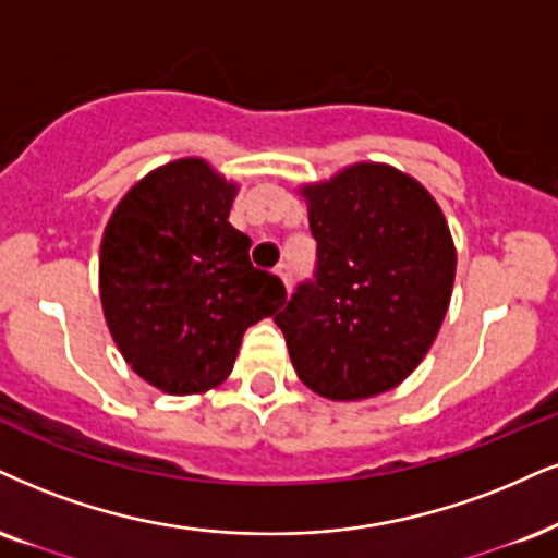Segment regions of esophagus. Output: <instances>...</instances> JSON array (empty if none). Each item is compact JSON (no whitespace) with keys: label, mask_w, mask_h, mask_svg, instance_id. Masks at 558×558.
Listing matches in <instances>:
<instances>
[{"label":"esophagus","mask_w":558,"mask_h":558,"mask_svg":"<svg viewBox=\"0 0 558 558\" xmlns=\"http://www.w3.org/2000/svg\"><path fill=\"white\" fill-rule=\"evenodd\" d=\"M277 277L281 279V284H284L287 290H292V266L290 264L277 266Z\"/></svg>","instance_id":"obj_1"}]
</instances>
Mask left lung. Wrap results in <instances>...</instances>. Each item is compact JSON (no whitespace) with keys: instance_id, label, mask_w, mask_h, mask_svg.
<instances>
[{"instance_id":"left-lung-1","label":"left lung","mask_w":558,"mask_h":558,"mask_svg":"<svg viewBox=\"0 0 558 558\" xmlns=\"http://www.w3.org/2000/svg\"><path fill=\"white\" fill-rule=\"evenodd\" d=\"M315 281L277 318L300 380L328 401H362L401 385L435 343L456 281L450 227L416 178L354 162L302 183Z\"/></svg>"}]
</instances>
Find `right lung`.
I'll use <instances>...</instances> for the list:
<instances>
[{"label":"right lung","mask_w":558,"mask_h":558,"mask_svg":"<svg viewBox=\"0 0 558 558\" xmlns=\"http://www.w3.org/2000/svg\"><path fill=\"white\" fill-rule=\"evenodd\" d=\"M240 185L204 157L149 170L116 204L100 243V302L129 367L170 396H196L232 373L253 323L287 302L253 268L251 238L230 225Z\"/></svg>","instance_id":"add662e5"}]
</instances>
